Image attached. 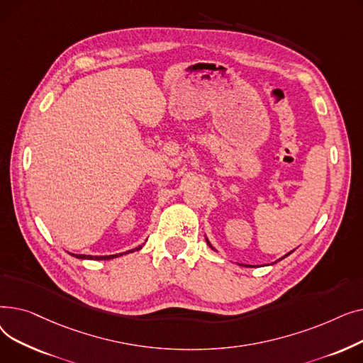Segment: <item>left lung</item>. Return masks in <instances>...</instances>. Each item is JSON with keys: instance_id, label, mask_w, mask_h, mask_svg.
Listing matches in <instances>:
<instances>
[{"instance_id": "8db88e82", "label": "left lung", "mask_w": 363, "mask_h": 363, "mask_svg": "<svg viewBox=\"0 0 363 363\" xmlns=\"http://www.w3.org/2000/svg\"><path fill=\"white\" fill-rule=\"evenodd\" d=\"M206 241H207V244H208V247H211V249H212V250H215V252H216V249H215V247H213V245H212V244H211V241H208V240H207V237H206ZM293 252H294V250H291V252H290V253H287V255H285V256H282V257H281V259H278V260H277V262H279V260H282V259H285V257H287V256H290V255H291V253H293ZM277 262H275V263H277ZM238 264H240V263H238ZM241 266H247V264H241ZM247 268H249V266H247Z\"/></svg>"}]
</instances>
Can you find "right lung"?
<instances>
[{"instance_id":"1","label":"right lung","mask_w":363,"mask_h":363,"mask_svg":"<svg viewBox=\"0 0 363 363\" xmlns=\"http://www.w3.org/2000/svg\"><path fill=\"white\" fill-rule=\"evenodd\" d=\"M143 245H144V244H143ZM143 245H138V247H135V249L128 250V252H125V253L110 255V256H86V255H72V256L76 257V259H88V260H110V259H116V257L123 256V255H129V253H133V252H138V250L143 249Z\"/></svg>"}]
</instances>
